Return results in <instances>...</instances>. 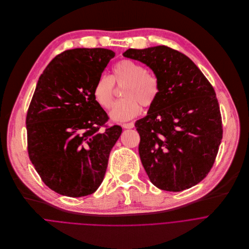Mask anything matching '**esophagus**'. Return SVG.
Segmentation results:
<instances>
[{"mask_svg":"<svg viewBox=\"0 0 249 249\" xmlns=\"http://www.w3.org/2000/svg\"><path fill=\"white\" fill-rule=\"evenodd\" d=\"M123 127H124V128H132V127H134V124H133V123L123 124Z\"/></svg>","mask_w":249,"mask_h":249,"instance_id":"esophagus-1","label":"esophagus"}]
</instances>
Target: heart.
I'll use <instances>...</instances> for the list:
<instances>
[{"label":"heart","mask_w":249,"mask_h":249,"mask_svg":"<svg viewBox=\"0 0 249 249\" xmlns=\"http://www.w3.org/2000/svg\"><path fill=\"white\" fill-rule=\"evenodd\" d=\"M115 84L124 87V99L113 106L110 113L112 120L116 122H124L136 117L141 112V106H153L161 90L159 77L155 73L147 71L144 66L132 60H122L113 67L111 76H99L93 87L95 101L104 109L112 106Z\"/></svg>","instance_id":"obj_1"}]
</instances>
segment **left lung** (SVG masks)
Listing matches in <instances>:
<instances>
[{"label": "left lung", "mask_w": 249, "mask_h": 249, "mask_svg": "<svg viewBox=\"0 0 249 249\" xmlns=\"http://www.w3.org/2000/svg\"><path fill=\"white\" fill-rule=\"evenodd\" d=\"M159 77L161 90L147 116L136 121L138 151L151 182L166 191H182L210 172L223 138L215 90L184 54L167 46L128 49Z\"/></svg>", "instance_id": "8db88e82"}]
</instances>
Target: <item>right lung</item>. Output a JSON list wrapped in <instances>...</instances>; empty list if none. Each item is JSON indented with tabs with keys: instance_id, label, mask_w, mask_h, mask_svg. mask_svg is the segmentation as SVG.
<instances>
[{
	"instance_id": "obj_1",
	"label": "right lung",
	"mask_w": 249,
	"mask_h": 249,
	"mask_svg": "<svg viewBox=\"0 0 249 249\" xmlns=\"http://www.w3.org/2000/svg\"><path fill=\"white\" fill-rule=\"evenodd\" d=\"M115 57L103 48H76L56 56L40 75L26 116L27 151L43 182L81 197L102 183L122 134L93 97L95 82Z\"/></svg>"
}]
</instances>
